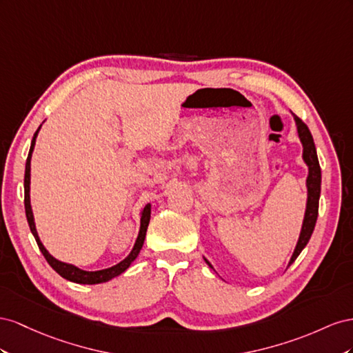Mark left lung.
Instances as JSON below:
<instances>
[{"mask_svg":"<svg viewBox=\"0 0 353 353\" xmlns=\"http://www.w3.org/2000/svg\"><path fill=\"white\" fill-rule=\"evenodd\" d=\"M294 119H296V124H297L299 137L301 140V145H303V159L309 167V176H307V180H306L307 205H306L303 226H301L299 243L296 245L293 256H291L288 266L299 257V254L301 253V250H303L306 247V244L309 243L312 232H314L315 225H316V219H318L319 194H321V167H319V161H318V155H316V148H315V143H314V137H312L309 128L303 123V121H301L297 115H294ZM207 263H208V261H207ZM208 266L213 268L210 263H208Z\"/></svg>","mask_w":353,"mask_h":353,"instance_id":"1","label":"left lung"}]
</instances>
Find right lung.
Returning a JSON list of instances; mask_svg holds the SVG:
<instances>
[{"instance_id": "add662e5", "label": "right lung", "mask_w": 353, "mask_h": 353, "mask_svg": "<svg viewBox=\"0 0 353 353\" xmlns=\"http://www.w3.org/2000/svg\"><path fill=\"white\" fill-rule=\"evenodd\" d=\"M39 128L41 125L38 127V130L35 132L34 137H32V143H31V149H29V154H28V159H26V167H25V211H26V219H28V223L29 228H31V232L37 241L38 248L41 250L43 256L46 257V260L48 261V265L52 266L57 274L68 279V281H72V283L77 284H100V283H106V281L112 279L118 275L123 274V272L133 263L136 260V257L139 256L140 250L143 247L145 243V236H146V230H148V225H149V219H150V204H148L143 211H142V219H140V232L139 236L136 239V244L132 250V253H130L123 261H119L118 265L112 266V268H108L103 270H94V272H88V270H83L79 269L74 265H68L63 263V261H59L57 259H54L52 254L48 253V251L44 248V245L41 244V241L38 238L37 234V229H35V223H34V214H32V208H31V199H29V183H31V157H32V150L35 146V139L37 134L39 132Z\"/></svg>"}]
</instances>
